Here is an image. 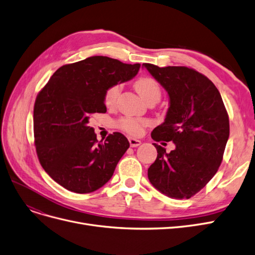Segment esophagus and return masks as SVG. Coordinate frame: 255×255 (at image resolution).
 Returning a JSON list of instances; mask_svg holds the SVG:
<instances>
[{"mask_svg": "<svg viewBox=\"0 0 255 255\" xmlns=\"http://www.w3.org/2000/svg\"><path fill=\"white\" fill-rule=\"evenodd\" d=\"M128 142H129V145L131 147H137V146H139L141 144V141L139 139L131 138V137L128 138Z\"/></svg>", "mask_w": 255, "mask_h": 255, "instance_id": "1", "label": "esophagus"}]
</instances>
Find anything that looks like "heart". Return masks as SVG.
I'll list each match as a JSON object with an SVG mask.
<instances>
[{"label":"heart","instance_id":"heart-1","mask_svg":"<svg viewBox=\"0 0 255 255\" xmlns=\"http://www.w3.org/2000/svg\"><path fill=\"white\" fill-rule=\"evenodd\" d=\"M135 88L146 103L149 100L158 101L161 98L162 91L157 81L150 76H141L135 81ZM121 86L115 84L107 89L105 93V104L108 107H113L120 94ZM148 125V120L137 117H122L116 122V127L125 130L129 135H140L143 128Z\"/></svg>","mask_w":255,"mask_h":255}]
</instances>
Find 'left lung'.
<instances>
[{"label":"left lung","mask_w":255,"mask_h":255,"mask_svg":"<svg viewBox=\"0 0 255 255\" xmlns=\"http://www.w3.org/2000/svg\"><path fill=\"white\" fill-rule=\"evenodd\" d=\"M165 89L169 108L155 141H172L166 152L154 143L157 159L147 170L151 185L171 199H189L216 175L229 138V118L219 90L206 76L187 67L143 64Z\"/></svg>","instance_id":"1"}]
</instances>
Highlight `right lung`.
I'll return each instance as SVG.
<instances>
[{
  "instance_id": "obj_1",
  "label": "right lung",
  "mask_w": 255,
  "mask_h": 255,
  "mask_svg": "<svg viewBox=\"0 0 255 255\" xmlns=\"http://www.w3.org/2000/svg\"><path fill=\"white\" fill-rule=\"evenodd\" d=\"M139 69L140 64L91 56L57 69L38 93L33 110L37 157L59 185L89 193L113 176L128 140L116 131L98 141L89 122L93 114L107 112V89L130 80Z\"/></svg>"
}]
</instances>
